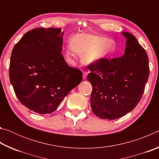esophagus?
<instances>
[{
  "instance_id": "esophagus-1",
  "label": "esophagus",
  "mask_w": 159,
  "mask_h": 159,
  "mask_svg": "<svg viewBox=\"0 0 159 159\" xmlns=\"http://www.w3.org/2000/svg\"><path fill=\"white\" fill-rule=\"evenodd\" d=\"M88 76V72L87 71H83V80H85Z\"/></svg>"
}]
</instances>
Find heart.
I'll use <instances>...</instances> for the list:
<instances>
[{
  "label": "heart",
  "mask_w": 159,
  "mask_h": 159,
  "mask_svg": "<svg viewBox=\"0 0 159 159\" xmlns=\"http://www.w3.org/2000/svg\"><path fill=\"white\" fill-rule=\"evenodd\" d=\"M114 42L107 38L89 34H79L72 38L66 49V56L76 58V54L81 55L86 64H93L109 57L114 52Z\"/></svg>",
  "instance_id": "obj_1"
}]
</instances>
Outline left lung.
<instances>
[{
    "label": "left lung",
    "instance_id": "obj_1",
    "mask_svg": "<svg viewBox=\"0 0 159 159\" xmlns=\"http://www.w3.org/2000/svg\"><path fill=\"white\" fill-rule=\"evenodd\" d=\"M121 34L126 39L122 57L88 66L90 73L87 80L93 86L90 107L102 119L114 120L132 111L140 101L149 79L146 51L133 34Z\"/></svg>",
    "mask_w": 159,
    "mask_h": 159
}]
</instances>
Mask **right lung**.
I'll return each mask as SVG.
<instances>
[{
  "label": "right lung",
  "mask_w": 159,
  "mask_h": 159,
  "mask_svg": "<svg viewBox=\"0 0 159 159\" xmlns=\"http://www.w3.org/2000/svg\"><path fill=\"white\" fill-rule=\"evenodd\" d=\"M63 35L60 29H35L12 50L10 83L21 103L38 114L55 111L82 81L81 71L69 66L61 55Z\"/></svg>",
  "instance_id": "add662e5"
}]
</instances>
